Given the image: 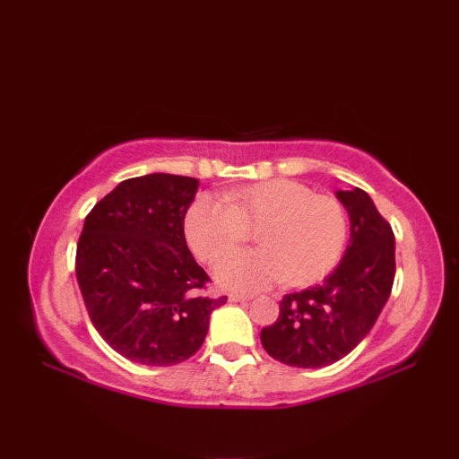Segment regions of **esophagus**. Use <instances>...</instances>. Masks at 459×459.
Returning a JSON list of instances; mask_svg holds the SVG:
<instances>
[{
	"mask_svg": "<svg viewBox=\"0 0 459 459\" xmlns=\"http://www.w3.org/2000/svg\"><path fill=\"white\" fill-rule=\"evenodd\" d=\"M229 298H230V301H248L250 299L248 294H238V291H232Z\"/></svg>",
	"mask_w": 459,
	"mask_h": 459,
	"instance_id": "1",
	"label": "esophagus"
}]
</instances>
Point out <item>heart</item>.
<instances>
[{"instance_id": "1", "label": "heart", "mask_w": 459, "mask_h": 459, "mask_svg": "<svg viewBox=\"0 0 459 459\" xmlns=\"http://www.w3.org/2000/svg\"><path fill=\"white\" fill-rule=\"evenodd\" d=\"M347 229L343 203L291 179L230 189L224 199L199 195L185 217L189 247L207 264L257 230L260 249L228 255L217 268L221 284L235 290H262L280 280L314 284L343 255Z\"/></svg>"}]
</instances>
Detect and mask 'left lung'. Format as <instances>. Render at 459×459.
I'll use <instances>...</instances> for the list:
<instances>
[{"mask_svg":"<svg viewBox=\"0 0 459 459\" xmlns=\"http://www.w3.org/2000/svg\"><path fill=\"white\" fill-rule=\"evenodd\" d=\"M351 217L343 260L324 280L280 301L274 324L260 331L266 353L290 367L321 368L349 355L373 329L394 281V232L368 195L337 191Z\"/></svg>","mask_w":459,"mask_h":459,"instance_id":"left-lung-1","label":"left lung"}]
</instances>
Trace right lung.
Wrapping results in <instances>:
<instances>
[{"label": "right lung", "instance_id": "right-lung-1", "mask_svg": "<svg viewBox=\"0 0 459 459\" xmlns=\"http://www.w3.org/2000/svg\"><path fill=\"white\" fill-rule=\"evenodd\" d=\"M199 181L152 173L122 181L86 214L76 280L96 331L116 353L169 367L197 353L212 309L207 276L185 242Z\"/></svg>", "mask_w": 459, "mask_h": 459}]
</instances>
